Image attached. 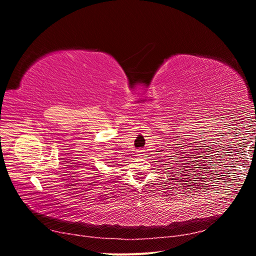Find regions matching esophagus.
<instances>
[{"label": "esophagus", "instance_id": "34e87169", "mask_svg": "<svg viewBox=\"0 0 256 256\" xmlns=\"http://www.w3.org/2000/svg\"><path fill=\"white\" fill-rule=\"evenodd\" d=\"M142 152H143V150H138V156H142V154H143Z\"/></svg>", "mask_w": 256, "mask_h": 256}]
</instances>
